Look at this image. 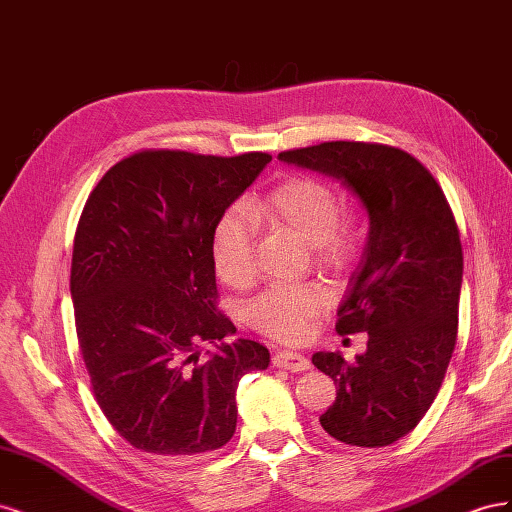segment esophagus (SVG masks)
Listing matches in <instances>:
<instances>
[{
  "label": "esophagus",
  "instance_id": "obj_1",
  "mask_svg": "<svg viewBox=\"0 0 512 512\" xmlns=\"http://www.w3.org/2000/svg\"><path fill=\"white\" fill-rule=\"evenodd\" d=\"M273 365L282 367L288 371H305L309 369V361L299 352H290V350H280L273 354Z\"/></svg>",
  "mask_w": 512,
  "mask_h": 512
}]
</instances>
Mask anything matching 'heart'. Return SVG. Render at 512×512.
Here are the masks:
<instances>
[{"label":"heart","instance_id":"obj_1","mask_svg":"<svg viewBox=\"0 0 512 512\" xmlns=\"http://www.w3.org/2000/svg\"><path fill=\"white\" fill-rule=\"evenodd\" d=\"M284 228L312 247L318 267H344L361 243L359 215H339V198L329 183L316 177H288L245 209H230L211 237L215 273L230 288H247L256 277V226ZM327 307V294L314 286H273L245 309L254 329L277 339L299 342Z\"/></svg>","mask_w":512,"mask_h":512}]
</instances>
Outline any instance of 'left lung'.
Segmentation results:
<instances>
[{"label":"left lung","instance_id":"1","mask_svg":"<svg viewBox=\"0 0 512 512\" xmlns=\"http://www.w3.org/2000/svg\"><path fill=\"white\" fill-rule=\"evenodd\" d=\"M280 160L339 179L367 211V245L335 324L342 335L365 331L367 350L354 363L316 352L312 363L337 386L322 429L350 446H389L425 416L455 350L463 252L453 211L397 147L333 141Z\"/></svg>","mask_w":512,"mask_h":512}]
</instances>
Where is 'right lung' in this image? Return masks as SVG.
I'll return each instance as SVG.
<instances>
[{
  "instance_id": "right-lung-1",
  "label": "right lung",
  "mask_w": 512,
  "mask_h": 512,
  "mask_svg": "<svg viewBox=\"0 0 512 512\" xmlns=\"http://www.w3.org/2000/svg\"><path fill=\"white\" fill-rule=\"evenodd\" d=\"M269 153L235 158L145 149L89 194L74 235L76 335L98 406L119 436L158 459L224 446L237 427V386L267 369L269 350L226 335L211 237ZM219 348L207 362L199 346Z\"/></svg>"
}]
</instances>
